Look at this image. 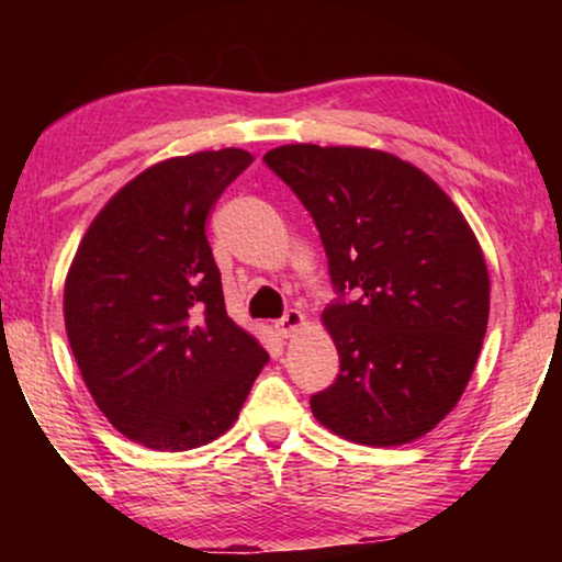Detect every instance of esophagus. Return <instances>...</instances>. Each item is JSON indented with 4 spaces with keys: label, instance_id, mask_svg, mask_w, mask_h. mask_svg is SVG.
Instances as JSON below:
<instances>
[{
    "label": "esophagus",
    "instance_id": "34e87169",
    "mask_svg": "<svg viewBox=\"0 0 562 562\" xmlns=\"http://www.w3.org/2000/svg\"><path fill=\"white\" fill-rule=\"evenodd\" d=\"M304 322H306V319H304L302 312H299V310H289L279 322H276V329H279L281 337H291V335L296 333V329L304 327Z\"/></svg>",
    "mask_w": 562,
    "mask_h": 562
}]
</instances>
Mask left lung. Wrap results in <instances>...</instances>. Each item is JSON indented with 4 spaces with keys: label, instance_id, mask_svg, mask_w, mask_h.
<instances>
[{
    "label": "left lung",
    "instance_id": "left-lung-1",
    "mask_svg": "<svg viewBox=\"0 0 562 562\" xmlns=\"http://www.w3.org/2000/svg\"><path fill=\"white\" fill-rule=\"evenodd\" d=\"M263 160L314 217L337 291L322 325L340 373L312 396L329 432L371 448L419 440L460 402L488 325L479 237L425 171L391 153L296 143Z\"/></svg>",
    "mask_w": 562,
    "mask_h": 562
}]
</instances>
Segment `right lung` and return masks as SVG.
Masks as SVG:
<instances>
[{
    "instance_id": "obj_1",
    "label": "right lung",
    "mask_w": 562,
    "mask_h": 562,
    "mask_svg": "<svg viewBox=\"0 0 562 562\" xmlns=\"http://www.w3.org/2000/svg\"><path fill=\"white\" fill-rule=\"evenodd\" d=\"M252 164L243 148L145 168L106 202L64 289L76 366L110 425L150 450L181 452L235 425L268 352L227 317L204 225Z\"/></svg>"
}]
</instances>
